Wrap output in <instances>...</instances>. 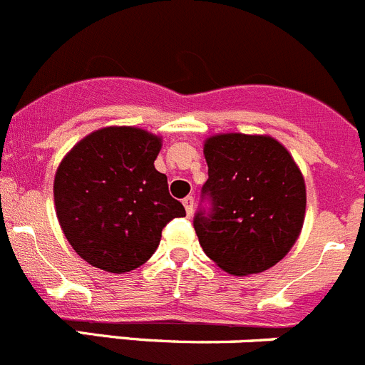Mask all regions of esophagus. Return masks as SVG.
<instances>
[{"label":"esophagus","mask_w":365,"mask_h":365,"mask_svg":"<svg viewBox=\"0 0 365 365\" xmlns=\"http://www.w3.org/2000/svg\"><path fill=\"white\" fill-rule=\"evenodd\" d=\"M182 205H185V210H186V213H188V215H192L193 213V205H195V200H193V197H185V199H182Z\"/></svg>","instance_id":"obj_1"}]
</instances>
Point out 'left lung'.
<instances>
[{
  "instance_id": "obj_1",
  "label": "left lung",
  "mask_w": 365,
  "mask_h": 365,
  "mask_svg": "<svg viewBox=\"0 0 365 365\" xmlns=\"http://www.w3.org/2000/svg\"><path fill=\"white\" fill-rule=\"evenodd\" d=\"M208 180L193 217L206 255L232 275L275 266L302 230L306 186L299 166L266 135L222 133L205 145Z\"/></svg>"
}]
</instances>
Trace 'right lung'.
Wrapping results in <instances>:
<instances>
[{
	"label": "right lung",
	"instance_id": "1",
	"mask_svg": "<svg viewBox=\"0 0 365 365\" xmlns=\"http://www.w3.org/2000/svg\"><path fill=\"white\" fill-rule=\"evenodd\" d=\"M160 139L132 126H110L70 150L53 179L56 213L81 259L110 273L135 269L159 246L163 228L185 206L153 166Z\"/></svg>",
	"mask_w": 365,
	"mask_h": 365
}]
</instances>
